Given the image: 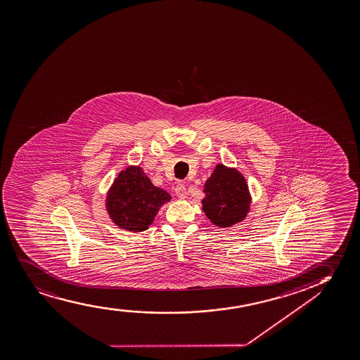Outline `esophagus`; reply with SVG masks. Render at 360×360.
<instances>
[{
  "mask_svg": "<svg viewBox=\"0 0 360 360\" xmlns=\"http://www.w3.org/2000/svg\"><path fill=\"white\" fill-rule=\"evenodd\" d=\"M174 193H176V196H177L178 199H186V186H184V184H177V186H176V189H174Z\"/></svg>",
  "mask_w": 360,
  "mask_h": 360,
  "instance_id": "obj_1",
  "label": "esophagus"
}]
</instances>
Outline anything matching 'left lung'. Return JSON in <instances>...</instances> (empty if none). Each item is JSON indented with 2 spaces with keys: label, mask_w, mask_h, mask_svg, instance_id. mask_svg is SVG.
I'll list each match as a JSON object with an SVG mask.
<instances>
[{
  "label": "left lung",
  "mask_w": 360,
  "mask_h": 360,
  "mask_svg": "<svg viewBox=\"0 0 360 360\" xmlns=\"http://www.w3.org/2000/svg\"><path fill=\"white\" fill-rule=\"evenodd\" d=\"M202 211L213 226H236L244 221L251 209L249 184L239 169L217 164L204 184Z\"/></svg>",
  "instance_id": "8db88e82"
}]
</instances>
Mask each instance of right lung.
Segmentation results:
<instances>
[{
	"label": "right lung",
	"mask_w": 360,
	"mask_h": 360,
	"mask_svg": "<svg viewBox=\"0 0 360 360\" xmlns=\"http://www.w3.org/2000/svg\"><path fill=\"white\" fill-rule=\"evenodd\" d=\"M169 200V193L154 186L139 165H129L109 188L105 210L115 226L137 233L147 231Z\"/></svg>",
	"instance_id": "add662e5"
}]
</instances>
